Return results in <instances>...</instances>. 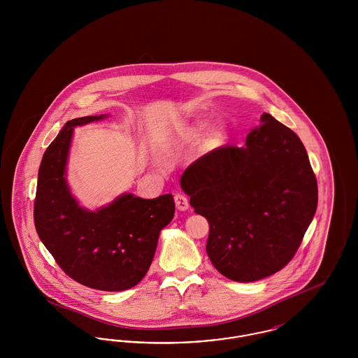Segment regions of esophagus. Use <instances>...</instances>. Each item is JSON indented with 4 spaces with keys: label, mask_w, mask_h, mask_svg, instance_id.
Wrapping results in <instances>:
<instances>
[{
    "label": "esophagus",
    "mask_w": 358,
    "mask_h": 358,
    "mask_svg": "<svg viewBox=\"0 0 358 358\" xmlns=\"http://www.w3.org/2000/svg\"><path fill=\"white\" fill-rule=\"evenodd\" d=\"M174 203L178 210H187L189 208V200H187V196L184 194H176L174 196Z\"/></svg>",
    "instance_id": "esophagus-1"
}]
</instances>
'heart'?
<instances>
[{"instance_id":"1","label":"heart","mask_w":358,"mask_h":358,"mask_svg":"<svg viewBox=\"0 0 358 358\" xmlns=\"http://www.w3.org/2000/svg\"><path fill=\"white\" fill-rule=\"evenodd\" d=\"M208 127V124L205 123V122H201L200 124H199V129H201V130H204V129H206Z\"/></svg>"}]
</instances>
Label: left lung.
Here are the masks:
<instances>
[{"mask_svg": "<svg viewBox=\"0 0 358 358\" xmlns=\"http://www.w3.org/2000/svg\"><path fill=\"white\" fill-rule=\"evenodd\" d=\"M238 148L196 159L180 184L209 222L206 254L225 278L255 282L282 270L313 220L317 178L292 130L264 113Z\"/></svg>", "mask_w": 358, "mask_h": 358, "instance_id": "8db88e82", "label": "left lung"}]
</instances>
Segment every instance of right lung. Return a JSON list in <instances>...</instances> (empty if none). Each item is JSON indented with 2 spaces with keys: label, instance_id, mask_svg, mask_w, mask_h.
<instances>
[{
  "label": "right lung",
  "instance_id": "right-lung-1",
  "mask_svg": "<svg viewBox=\"0 0 358 358\" xmlns=\"http://www.w3.org/2000/svg\"><path fill=\"white\" fill-rule=\"evenodd\" d=\"M106 117L69 120L47 148L38 169L34 227L69 278L91 289L122 291L148 273L159 232L171 222L176 206L171 194L146 200L127 193L95 212L75 200L66 180L73 129Z\"/></svg>",
  "mask_w": 358,
  "mask_h": 358
}]
</instances>
